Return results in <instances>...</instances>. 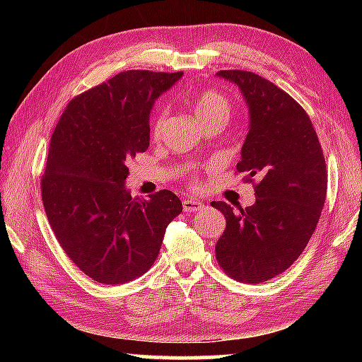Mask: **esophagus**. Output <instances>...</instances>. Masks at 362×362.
<instances>
[{"label":"esophagus","instance_id":"1","mask_svg":"<svg viewBox=\"0 0 362 362\" xmlns=\"http://www.w3.org/2000/svg\"><path fill=\"white\" fill-rule=\"evenodd\" d=\"M182 206L185 212H198L204 209V204H201L198 199H183Z\"/></svg>","mask_w":362,"mask_h":362}]
</instances>
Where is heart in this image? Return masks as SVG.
Segmentation results:
<instances>
[{
  "mask_svg": "<svg viewBox=\"0 0 362 362\" xmlns=\"http://www.w3.org/2000/svg\"><path fill=\"white\" fill-rule=\"evenodd\" d=\"M193 110L196 118L203 126H209L212 122H225L230 119L231 115V103L223 94L217 93V90L206 89L193 97ZM164 122H166V112H159L156 118L153 119L151 124V134L153 137H159L163 132ZM189 180L194 182V169L193 166H185L182 169Z\"/></svg>",
  "mask_w": 362,
  "mask_h": 362,
  "instance_id": "1",
  "label": "heart"
}]
</instances>
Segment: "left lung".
I'll use <instances>...</instances> for the list:
<instances>
[{
    "label": "left lung",
    "mask_w": 362,
    "mask_h": 362,
    "mask_svg": "<svg viewBox=\"0 0 362 362\" xmlns=\"http://www.w3.org/2000/svg\"><path fill=\"white\" fill-rule=\"evenodd\" d=\"M246 99L250 126L238 173L252 182L255 203L233 211L214 201L226 226L216 259L240 283L278 276L296 262L316 230L326 201L327 170L320 140L300 103L268 79L246 70H220Z\"/></svg>",
    "instance_id": "left-lung-1"
}]
</instances>
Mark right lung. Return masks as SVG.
I'll list each match as a JSON object with an SVG mask.
<instances>
[{"label": "right lung", "instance_id": "obj_1", "mask_svg": "<svg viewBox=\"0 0 362 362\" xmlns=\"http://www.w3.org/2000/svg\"><path fill=\"white\" fill-rule=\"evenodd\" d=\"M183 71H121L76 95L51 137L41 179L42 204L69 259L100 284L144 274L182 212L169 189L142 199L124 187L126 163L150 145L155 100Z\"/></svg>", "mask_w": 362, "mask_h": 362}]
</instances>
